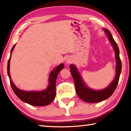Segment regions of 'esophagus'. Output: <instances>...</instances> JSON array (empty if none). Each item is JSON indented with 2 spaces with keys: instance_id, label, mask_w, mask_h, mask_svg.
Segmentation results:
<instances>
[{
  "instance_id": "1",
  "label": "esophagus",
  "mask_w": 131,
  "mask_h": 131,
  "mask_svg": "<svg viewBox=\"0 0 131 131\" xmlns=\"http://www.w3.org/2000/svg\"><path fill=\"white\" fill-rule=\"evenodd\" d=\"M66 63H71L72 62V59L70 58H68L66 60Z\"/></svg>"
}]
</instances>
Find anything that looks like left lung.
Masks as SVG:
<instances>
[{
  "label": "left lung",
  "mask_w": 131,
  "mask_h": 131,
  "mask_svg": "<svg viewBox=\"0 0 131 131\" xmlns=\"http://www.w3.org/2000/svg\"><path fill=\"white\" fill-rule=\"evenodd\" d=\"M103 29L104 30L108 39L114 48L115 58H116L117 65L116 69H115V78L113 81L109 84V85L105 89L100 90H94L90 89L84 84L77 68L72 64L70 65L71 74L74 81L76 92L78 95L81 99L88 103H98L109 98L116 89L121 72L122 62L119 57V48L112 37L110 31L106 28Z\"/></svg>",
  "instance_id": "8db88e82"
}]
</instances>
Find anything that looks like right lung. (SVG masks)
<instances>
[{"mask_svg":"<svg viewBox=\"0 0 131 131\" xmlns=\"http://www.w3.org/2000/svg\"><path fill=\"white\" fill-rule=\"evenodd\" d=\"M16 44H15L12 47L10 51V58L8 60L7 65V72L9 78L10 80V83L13 92L23 102L34 106H45L53 102L56 96V81L57 75L60 70L64 68V65L61 63L56 66L50 74L49 84L46 89L41 91V92H26L20 90L15 85L12 81L9 72L10 60L11 54Z\"/></svg>","mask_w":131,"mask_h":131,"instance_id":"1","label":"right lung"}]
</instances>
